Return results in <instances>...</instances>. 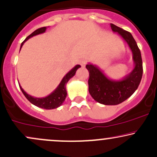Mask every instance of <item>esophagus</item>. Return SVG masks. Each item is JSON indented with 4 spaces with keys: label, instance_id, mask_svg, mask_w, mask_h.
Instances as JSON below:
<instances>
[{
    "label": "esophagus",
    "instance_id": "1",
    "mask_svg": "<svg viewBox=\"0 0 157 157\" xmlns=\"http://www.w3.org/2000/svg\"><path fill=\"white\" fill-rule=\"evenodd\" d=\"M79 63H80V64L82 66V67H84L86 64V60H84V59H82V60H80V61H79Z\"/></svg>",
    "mask_w": 157,
    "mask_h": 157
}]
</instances>
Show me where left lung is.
Here are the masks:
<instances>
[{
	"label": "left lung",
	"mask_w": 157,
	"mask_h": 157,
	"mask_svg": "<svg viewBox=\"0 0 157 157\" xmlns=\"http://www.w3.org/2000/svg\"><path fill=\"white\" fill-rule=\"evenodd\" d=\"M113 32L117 33L128 44L132 52L134 66L130 73L120 80H112L96 65L89 63L86 68L89 72V91L91 96L99 103L105 105H115L129 98L137 89L142 72L141 52L130 32L111 23Z\"/></svg>",
	"instance_id": "1"
}]
</instances>
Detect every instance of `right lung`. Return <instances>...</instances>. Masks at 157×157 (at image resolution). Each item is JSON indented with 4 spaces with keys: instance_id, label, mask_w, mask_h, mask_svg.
I'll return each instance as SVG.
<instances>
[{
    "instance_id": "right-lung-1",
    "label": "right lung",
    "mask_w": 157,
    "mask_h": 157,
    "mask_svg": "<svg viewBox=\"0 0 157 157\" xmlns=\"http://www.w3.org/2000/svg\"><path fill=\"white\" fill-rule=\"evenodd\" d=\"M47 27H42V28H40L38 29L35 30V32H33L30 35H29L26 39L24 40V41L21 44V49L22 48L23 45L24 44V43L26 40H28L29 39L31 38V37H34V36L40 35V34L44 33L46 32ZM20 49V51H21ZM80 65H76L73 68H71L68 72L66 74V75L63 77V78L62 79V80L60 81V84L57 86V87L52 92L48 94V96L45 97H35L33 96H31L29 94H27L26 91L22 89V87L21 86V85L19 83V86L21 88V90L22 91V92L24 96L26 97L27 100H29L32 104L35 105L37 107L41 108V109H57V108L60 107L62 105L63 102L66 100V95H67V91H66V84L68 82V80L75 76V73H76L77 70L79 68H80Z\"/></svg>"
}]
</instances>
